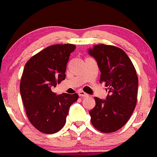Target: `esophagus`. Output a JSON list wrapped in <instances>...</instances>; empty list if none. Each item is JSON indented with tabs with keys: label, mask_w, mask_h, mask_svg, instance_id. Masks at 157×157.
<instances>
[{
	"label": "esophagus",
	"mask_w": 157,
	"mask_h": 157,
	"mask_svg": "<svg viewBox=\"0 0 157 157\" xmlns=\"http://www.w3.org/2000/svg\"><path fill=\"white\" fill-rule=\"evenodd\" d=\"M78 94L79 97H88V94H86L85 92H84L83 91H79L78 92Z\"/></svg>",
	"instance_id": "obj_1"
}]
</instances>
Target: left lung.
Wrapping results in <instances>:
<instances>
[{
  "label": "left lung",
  "instance_id": "1",
  "mask_svg": "<svg viewBox=\"0 0 157 157\" xmlns=\"http://www.w3.org/2000/svg\"><path fill=\"white\" fill-rule=\"evenodd\" d=\"M97 61L101 83H105L106 99L94 98L89 111L93 126L103 133L121 129L131 117L137 98L138 78L131 60L123 49L110 45H95L88 49Z\"/></svg>",
  "mask_w": 157,
  "mask_h": 157
}]
</instances>
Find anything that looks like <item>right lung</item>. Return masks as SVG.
I'll return each instance as SVG.
<instances>
[{
    "label": "right lung",
    "mask_w": 157,
    "mask_h": 157,
    "mask_svg": "<svg viewBox=\"0 0 157 157\" xmlns=\"http://www.w3.org/2000/svg\"><path fill=\"white\" fill-rule=\"evenodd\" d=\"M73 44L48 46L26 63L21 80V98L33 126L42 133L59 131L64 127L71 105L78 94H56L52 89L66 78V65Z\"/></svg>",
    "instance_id": "add662e5"
}]
</instances>
